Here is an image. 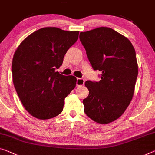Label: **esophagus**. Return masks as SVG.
<instances>
[{"instance_id": "esophagus-1", "label": "esophagus", "mask_w": 155, "mask_h": 155, "mask_svg": "<svg viewBox=\"0 0 155 155\" xmlns=\"http://www.w3.org/2000/svg\"><path fill=\"white\" fill-rule=\"evenodd\" d=\"M85 83V81L84 79H83V78H78L77 79V85L78 86H81L84 84Z\"/></svg>"}]
</instances>
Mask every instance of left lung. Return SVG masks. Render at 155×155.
<instances>
[{
    "label": "left lung",
    "instance_id": "8db88e82",
    "mask_svg": "<svg viewBox=\"0 0 155 155\" xmlns=\"http://www.w3.org/2000/svg\"><path fill=\"white\" fill-rule=\"evenodd\" d=\"M79 38L93 70L101 72L99 82L85 83L89 91L83 100L85 114L97 123H110L132 100L138 76L135 49L127 38L108 27L81 32Z\"/></svg>",
    "mask_w": 155,
    "mask_h": 155
}]
</instances>
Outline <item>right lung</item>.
I'll list each match as a JSON object with an SVG mask.
<instances>
[{
  "instance_id": "right-lung-1",
  "label": "right lung",
  "mask_w": 155,
  "mask_h": 155,
  "mask_svg": "<svg viewBox=\"0 0 155 155\" xmlns=\"http://www.w3.org/2000/svg\"><path fill=\"white\" fill-rule=\"evenodd\" d=\"M79 31L46 27L20 44L12 64V80L23 106L36 118H53L63 111L64 98L74 88L77 78L55 70L78 38Z\"/></svg>"
}]
</instances>
